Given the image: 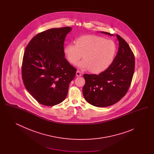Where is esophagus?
Returning a JSON list of instances; mask_svg holds the SVG:
<instances>
[{"label":"esophagus","instance_id":"1","mask_svg":"<svg viewBox=\"0 0 154 154\" xmlns=\"http://www.w3.org/2000/svg\"><path fill=\"white\" fill-rule=\"evenodd\" d=\"M81 75H82V74H81L79 70H77L76 72V76L77 77H80V76H81Z\"/></svg>","mask_w":154,"mask_h":154}]
</instances>
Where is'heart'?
<instances>
[{"label": "heart", "mask_w": 154, "mask_h": 154, "mask_svg": "<svg viewBox=\"0 0 154 154\" xmlns=\"http://www.w3.org/2000/svg\"><path fill=\"white\" fill-rule=\"evenodd\" d=\"M63 52L68 62L76 65L82 56L84 60L79 64L81 69L90 70L99 74L107 70L112 64L117 52L116 44L97 35H84L75 40V45L67 44Z\"/></svg>", "instance_id": "obj_1"}]
</instances>
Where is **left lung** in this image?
Listing matches in <instances>:
<instances>
[{
    "label": "left lung",
    "instance_id": "obj_1",
    "mask_svg": "<svg viewBox=\"0 0 154 154\" xmlns=\"http://www.w3.org/2000/svg\"><path fill=\"white\" fill-rule=\"evenodd\" d=\"M102 33L114 36L105 32ZM119 42L117 54L110 67L102 73L84 74L83 95L87 102L98 107L110 106L119 102L130 87L134 72V56L129 45L117 35Z\"/></svg>",
    "mask_w": 154,
    "mask_h": 154
}]
</instances>
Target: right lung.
Instances as JSON below:
<instances>
[{
	"mask_svg": "<svg viewBox=\"0 0 154 154\" xmlns=\"http://www.w3.org/2000/svg\"><path fill=\"white\" fill-rule=\"evenodd\" d=\"M69 26L47 30L33 37L22 60V77L30 94L39 103L53 106L62 102L76 69L65 58V37Z\"/></svg>",
	"mask_w": 154,
	"mask_h": 154,
	"instance_id": "right-lung-1",
	"label": "right lung"
}]
</instances>
